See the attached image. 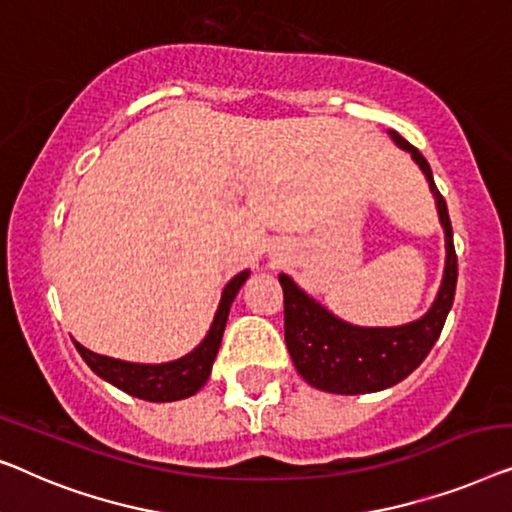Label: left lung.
<instances>
[{"mask_svg":"<svg viewBox=\"0 0 512 512\" xmlns=\"http://www.w3.org/2000/svg\"><path fill=\"white\" fill-rule=\"evenodd\" d=\"M390 136L427 176L436 199L438 218L445 229V271L436 301L420 320L401 327H355L338 320L325 306L301 290L290 276L280 273L285 301V343L294 369L308 385L334 394H369L401 383L424 362L441 336L457 287V253L443 194L431 176L420 150L390 129Z\"/></svg>","mask_w":512,"mask_h":512,"instance_id":"obj_1","label":"left lung"}]
</instances>
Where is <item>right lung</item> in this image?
<instances>
[{
    "instance_id": "1",
    "label": "right lung",
    "mask_w": 512,
    "mask_h": 512,
    "mask_svg": "<svg viewBox=\"0 0 512 512\" xmlns=\"http://www.w3.org/2000/svg\"><path fill=\"white\" fill-rule=\"evenodd\" d=\"M250 271H241L239 276H234L222 290V299L218 311H215L213 325L208 329L204 341H201L192 352H187L185 357L176 359V362L167 364H134V362H122V359L97 355L88 348H83L81 343H76V350L81 352L85 364L97 373L99 378H104L106 383L118 387V390L132 394L136 399L146 401H178L187 399L192 394H197L204 383L211 376V366L218 355L222 334H225L227 315L232 308V301L236 292L241 290V285L246 283Z\"/></svg>"
}]
</instances>
